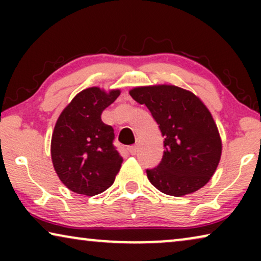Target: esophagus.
<instances>
[{
  "label": "esophagus",
  "instance_id": "1",
  "mask_svg": "<svg viewBox=\"0 0 261 261\" xmlns=\"http://www.w3.org/2000/svg\"><path fill=\"white\" fill-rule=\"evenodd\" d=\"M128 152H129L130 155H135L138 153V146H130V147L128 148Z\"/></svg>",
  "mask_w": 261,
  "mask_h": 261
}]
</instances>
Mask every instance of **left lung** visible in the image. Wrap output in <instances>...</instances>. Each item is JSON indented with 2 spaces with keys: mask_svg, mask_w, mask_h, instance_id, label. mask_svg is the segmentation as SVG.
I'll list each match as a JSON object with an SVG mask.
<instances>
[{
  "mask_svg": "<svg viewBox=\"0 0 261 261\" xmlns=\"http://www.w3.org/2000/svg\"><path fill=\"white\" fill-rule=\"evenodd\" d=\"M129 95L147 107L164 137L162 160L146 170L153 187L176 197L204 187L219 165L222 144L201 99L174 85L134 88Z\"/></svg>",
  "mask_w": 261,
  "mask_h": 261,
  "instance_id": "1",
  "label": "left lung"
}]
</instances>
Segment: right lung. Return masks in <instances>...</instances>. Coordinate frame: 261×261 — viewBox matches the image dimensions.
Returning <instances> with one entry per match:
<instances>
[{
	"label": "right lung",
	"instance_id": "right-lung-1",
	"mask_svg": "<svg viewBox=\"0 0 261 261\" xmlns=\"http://www.w3.org/2000/svg\"><path fill=\"white\" fill-rule=\"evenodd\" d=\"M89 88L74 96L57 121L51 142L53 166L71 191L95 196L115 180L122 156L114 146V129L101 119L102 112L119 97Z\"/></svg>",
	"mask_w": 261,
	"mask_h": 261
}]
</instances>
